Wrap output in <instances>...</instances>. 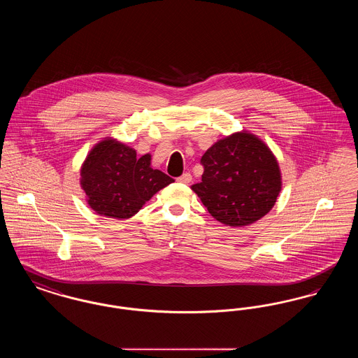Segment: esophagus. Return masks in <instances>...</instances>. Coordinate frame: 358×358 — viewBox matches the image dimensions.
I'll use <instances>...</instances> for the list:
<instances>
[{
	"mask_svg": "<svg viewBox=\"0 0 358 358\" xmlns=\"http://www.w3.org/2000/svg\"><path fill=\"white\" fill-rule=\"evenodd\" d=\"M177 181L181 182V184H189L192 181V174L190 173H184L181 177L177 178Z\"/></svg>",
	"mask_w": 358,
	"mask_h": 358,
	"instance_id": "obj_1",
	"label": "esophagus"
}]
</instances>
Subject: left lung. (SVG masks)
I'll list each match as a JSON object with an SVG mask.
<instances>
[{"mask_svg":"<svg viewBox=\"0 0 358 358\" xmlns=\"http://www.w3.org/2000/svg\"><path fill=\"white\" fill-rule=\"evenodd\" d=\"M201 164V182L192 185V190L217 222L229 227L260 220L282 190L276 157L259 136L245 130L213 143Z\"/></svg>","mask_w":358,"mask_h":358,"instance_id":"left-lung-1","label":"left lung"}]
</instances>
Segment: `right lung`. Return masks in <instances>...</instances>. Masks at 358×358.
<instances>
[{"mask_svg": "<svg viewBox=\"0 0 358 358\" xmlns=\"http://www.w3.org/2000/svg\"><path fill=\"white\" fill-rule=\"evenodd\" d=\"M174 180L152 168V155L136 152L107 136L87 154L80 169V187L88 205L101 216L130 219L154 194Z\"/></svg>", "mask_w": 358, "mask_h": 358, "instance_id": "add662e5", "label": "right lung"}]
</instances>
